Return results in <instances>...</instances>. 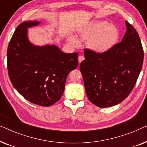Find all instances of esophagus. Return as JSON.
I'll return each instance as SVG.
<instances>
[{"label":"esophagus","instance_id":"34e87169","mask_svg":"<svg viewBox=\"0 0 147 147\" xmlns=\"http://www.w3.org/2000/svg\"><path fill=\"white\" fill-rule=\"evenodd\" d=\"M84 59V57L83 55H80L79 57H78V61H79V63H80L81 62L83 61V60Z\"/></svg>","mask_w":147,"mask_h":147}]
</instances>
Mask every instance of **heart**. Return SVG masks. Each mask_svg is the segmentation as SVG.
I'll return each mask as SVG.
<instances>
[{"mask_svg":"<svg viewBox=\"0 0 147 147\" xmlns=\"http://www.w3.org/2000/svg\"><path fill=\"white\" fill-rule=\"evenodd\" d=\"M78 35L88 39V45L97 53L108 52L114 47L119 38V32L115 26L108 21L96 20L90 22L78 31ZM68 41L74 47L81 45L80 39L74 35L68 37Z\"/></svg>","mask_w":147,"mask_h":147,"instance_id":"1","label":"heart"}]
</instances>
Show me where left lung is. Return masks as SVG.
I'll list each match as a JSON object with an SVG mask.
<instances>
[{"mask_svg": "<svg viewBox=\"0 0 147 147\" xmlns=\"http://www.w3.org/2000/svg\"><path fill=\"white\" fill-rule=\"evenodd\" d=\"M126 31L120 43L108 52L97 53L84 49L80 63L86 93L92 104L107 108L129 95L141 71L144 51L135 29L125 21Z\"/></svg>", "mask_w": 147, "mask_h": 147, "instance_id": "obj_1", "label": "left lung"}]
</instances>
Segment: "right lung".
I'll return each instance as SVG.
<instances>
[{
    "label": "right lung",
    "instance_id": "obj_1",
    "mask_svg": "<svg viewBox=\"0 0 147 147\" xmlns=\"http://www.w3.org/2000/svg\"><path fill=\"white\" fill-rule=\"evenodd\" d=\"M38 21H25L15 30L7 49V67L14 88L31 103L50 106L59 100L70 71L78 65V53H66L55 45L37 46L28 38V28Z\"/></svg>",
    "mask_w": 147,
    "mask_h": 147
}]
</instances>
